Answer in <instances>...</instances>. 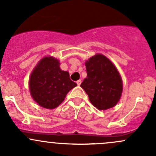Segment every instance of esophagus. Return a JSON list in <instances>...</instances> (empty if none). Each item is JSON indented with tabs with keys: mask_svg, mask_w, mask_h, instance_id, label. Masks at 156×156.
Segmentation results:
<instances>
[{
	"mask_svg": "<svg viewBox=\"0 0 156 156\" xmlns=\"http://www.w3.org/2000/svg\"><path fill=\"white\" fill-rule=\"evenodd\" d=\"M81 83H82L81 80H77V81H76V83H77L78 86H80V84H81Z\"/></svg>",
	"mask_w": 156,
	"mask_h": 156,
	"instance_id": "obj_1",
	"label": "esophagus"
}]
</instances>
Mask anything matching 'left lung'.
<instances>
[{"mask_svg": "<svg viewBox=\"0 0 156 156\" xmlns=\"http://www.w3.org/2000/svg\"><path fill=\"white\" fill-rule=\"evenodd\" d=\"M87 78L80 86L89 95L90 102L100 110L115 107L121 98L122 80L113 62L102 54H96L85 63Z\"/></svg>", "mask_w": 156, "mask_h": 156, "instance_id": "left-lung-1", "label": "left lung"}]
</instances>
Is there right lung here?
<instances>
[{
  "instance_id": "obj_1",
  "label": "right lung",
  "mask_w": 156,
  "mask_h": 156,
  "mask_svg": "<svg viewBox=\"0 0 156 156\" xmlns=\"http://www.w3.org/2000/svg\"><path fill=\"white\" fill-rule=\"evenodd\" d=\"M32 98L41 107L55 109L65 100L67 94L77 86L70 80V74L60 68L58 59L45 56L32 70L29 78Z\"/></svg>"
}]
</instances>
